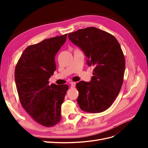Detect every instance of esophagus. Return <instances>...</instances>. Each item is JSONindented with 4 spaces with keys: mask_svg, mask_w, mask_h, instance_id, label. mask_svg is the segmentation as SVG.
I'll return each instance as SVG.
<instances>
[{
    "mask_svg": "<svg viewBox=\"0 0 148 148\" xmlns=\"http://www.w3.org/2000/svg\"><path fill=\"white\" fill-rule=\"evenodd\" d=\"M76 85V83L75 82H71V88H74Z\"/></svg>",
    "mask_w": 148,
    "mask_h": 148,
    "instance_id": "34e87169",
    "label": "esophagus"
}]
</instances>
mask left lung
I'll return each instance as SVG.
<instances>
[{
    "label": "left lung",
    "instance_id": "left-lung-1",
    "mask_svg": "<svg viewBox=\"0 0 148 148\" xmlns=\"http://www.w3.org/2000/svg\"><path fill=\"white\" fill-rule=\"evenodd\" d=\"M69 38L94 66L91 80L77 84V102L81 109L99 113L112 104L122 88L125 60L120 44L113 35L95 27L79 29L69 34Z\"/></svg>",
    "mask_w": 148,
    "mask_h": 148
}]
</instances>
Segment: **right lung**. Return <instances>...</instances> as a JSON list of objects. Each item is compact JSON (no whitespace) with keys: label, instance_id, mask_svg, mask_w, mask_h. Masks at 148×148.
I'll return each instance as SVG.
<instances>
[{"label":"right lung","instance_id":"1","mask_svg":"<svg viewBox=\"0 0 148 148\" xmlns=\"http://www.w3.org/2000/svg\"><path fill=\"white\" fill-rule=\"evenodd\" d=\"M67 34L43 40L26 47L17 62L15 80L21 104L36 122L52 127L61 119V106L69 89L66 84L49 85L56 70V54Z\"/></svg>","mask_w":148,"mask_h":148}]
</instances>
